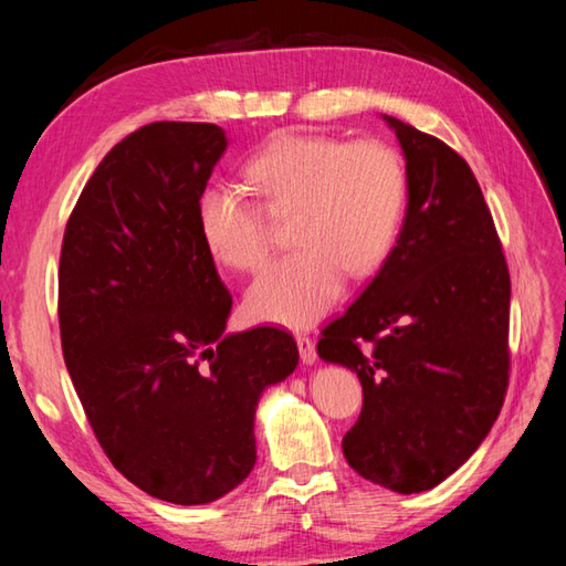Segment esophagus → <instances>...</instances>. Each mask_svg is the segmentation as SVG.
Listing matches in <instances>:
<instances>
[{
	"label": "esophagus",
	"instance_id": "esophagus-1",
	"mask_svg": "<svg viewBox=\"0 0 566 566\" xmlns=\"http://www.w3.org/2000/svg\"><path fill=\"white\" fill-rule=\"evenodd\" d=\"M296 345H298V355H302L304 365H314L316 363V343L308 338V335H296Z\"/></svg>",
	"mask_w": 566,
	"mask_h": 566
}]
</instances>
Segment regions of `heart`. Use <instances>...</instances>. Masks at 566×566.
Wrapping results in <instances>:
<instances>
[{"instance_id":"1","label":"heart","mask_w":566,"mask_h":566,"mask_svg":"<svg viewBox=\"0 0 566 566\" xmlns=\"http://www.w3.org/2000/svg\"><path fill=\"white\" fill-rule=\"evenodd\" d=\"M245 175L264 207L294 209L290 235L298 245L252 282L248 314L286 328L314 326L340 298L347 272L367 276L389 255L406 201L399 153L377 140L282 134L252 155ZM197 226L228 268L252 272L268 258V226L235 185L201 191Z\"/></svg>"}]
</instances>
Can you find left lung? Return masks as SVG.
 I'll return each mask as SVG.
<instances>
[{"label":"left lung","instance_id":"1","mask_svg":"<svg viewBox=\"0 0 566 566\" xmlns=\"http://www.w3.org/2000/svg\"><path fill=\"white\" fill-rule=\"evenodd\" d=\"M406 160L396 245L318 357L357 371L363 413L343 438L359 476L420 494L489 436L509 387L511 276L469 165L442 140L381 116Z\"/></svg>","mask_w":566,"mask_h":566}]
</instances>
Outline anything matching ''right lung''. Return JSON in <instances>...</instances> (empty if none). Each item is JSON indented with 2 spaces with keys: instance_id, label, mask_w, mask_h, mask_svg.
Masks as SVG:
<instances>
[{
  "instance_id": "obj_1",
  "label": "right lung",
  "mask_w": 566,
  "mask_h": 566,
  "mask_svg": "<svg viewBox=\"0 0 566 566\" xmlns=\"http://www.w3.org/2000/svg\"><path fill=\"white\" fill-rule=\"evenodd\" d=\"M226 148L216 124L138 128L84 185L60 250V340L94 436L130 484L177 506L252 472L260 396L298 365L286 331L226 333L233 298L197 226Z\"/></svg>"
}]
</instances>
